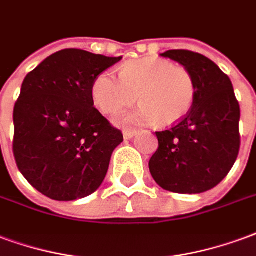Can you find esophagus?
<instances>
[{
    "mask_svg": "<svg viewBox=\"0 0 256 256\" xmlns=\"http://www.w3.org/2000/svg\"><path fill=\"white\" fill-rule=\"evenodd\" d=\"M136 134H138V130H124V138H126V139H130V138H134Z\"/></svg>",
    "mask_w": 256,
    "mask_h": 256,
    "instance_id": "1",
    "label": "esophagus"
}]
</instances>
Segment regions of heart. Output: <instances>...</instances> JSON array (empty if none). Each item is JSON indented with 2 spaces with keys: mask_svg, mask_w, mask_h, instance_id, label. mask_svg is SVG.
<instances>
[{
  "mask_svg": "<svg viewBox=\"0 0 256 256\" xmlns=\"http://www.w3.org/2000/svg\"><path fill=\"white\" fill-rule=\"evenodd\" d=\"M138 94L143 105L121 120L174 126L191 112L196 98V82L184 65L147 57L124 64L120 74L102 72L92 84V100L104 114H117L134 105Z\"/></svg>",
  "mask_w": 256,
  "mask_h": 256,
  "instance_id": "heart-1",
  "label": "heart"
}]
</instances>
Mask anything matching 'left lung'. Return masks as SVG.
Masks as SVG:
<instances>
[{"mask_svg": "<svg viewBox=\"0 0 256 256\" xmlns=\"http://www.w3.org/2000/svg\"><path fill=\"white\" fill-rule=\"evenodd\" d=\"M161 56L187 66L196 82V98L186 118L156 132L158 148L151 176L176 194L208 191L226 177L240 150V106L230 79L202 54L168 50Z\"/></svg>", "mask_w": 256, "mask_h": 256, "instance_id": "1", "label": "left lung"}]
</instances>
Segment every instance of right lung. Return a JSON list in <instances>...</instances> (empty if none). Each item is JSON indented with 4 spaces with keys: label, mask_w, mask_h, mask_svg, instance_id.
<instances>
[{
    "label": "right lung",
    "mask_w": 256,
    "mask_h": 256,
    "mask_svg": "<svg viewBox=\"0 0 256 256\" xmlns=\"http://www.w3.org/2000/svg\"><path fill=\"white\" fill-rule=\"evenodd\" d=\"M121 58L64 49L26 76L13 109V156L44 196L74 200L104 182L124 136L94 108L92 84Z\"/></svg>",
    "instance_id": "1"
}]
</instances>
